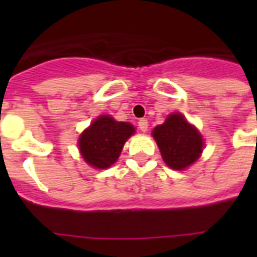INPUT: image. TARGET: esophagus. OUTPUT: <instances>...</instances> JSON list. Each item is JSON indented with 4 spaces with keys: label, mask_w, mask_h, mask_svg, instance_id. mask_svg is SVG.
<instances>
[{
    "label": "esophagus",
    "mask_w": 257,
    "mask_h": 257,
    "mask_svg": "<svg viewBox=\"0 0 257 257\" xmlns=\"http://www.w3.org/2000/svg\"><path fill=\"white\" fill-rule=\"evenodd\" d=\"M139 129H140L141 132H147L148 131V120L147 118L139 120Z\"/></svg>",
    "instance_id": "34e87169"
}]
</instances>
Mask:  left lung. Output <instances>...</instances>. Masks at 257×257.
<instances>
[{
	"instance_id": "obj_1",
	"label": "left lung",
	"mask_w": 257,
	"mask_h": 257,
	"mask_svg": "<svg viewBox=\"0 0 257 257\" xmlns=\"http://www.w3.org/2000/svg\"><path fill=\"white\" fill-rule=\"evenodd\" d=\"M152 136L165 164L176 171L188 168L203 152V136L180 113L169 114L164 124L153 129Z\"/></svg>"
}]
</instances>
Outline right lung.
Instances as JSON below:
<instances>
[{
    "label": "right lung",
    "mask_w": 257,
    "mask_h": 257,
    "mask_svg": "<svg viewBox=\"0 0 257 257\" xmlns=\"http://www.w3.org/2000/svg\"><path fill=\"white\" fill-rule=\"evenodd\" d=\"M133 133L135 126L129 122L116 121L108 114L97 117L78 139L82 159L93 168H109L120 157L125 141Z\"/></svg>",
    "instance_id": "add662e5"
}]
</instances>
